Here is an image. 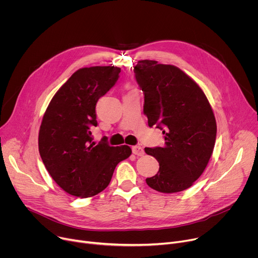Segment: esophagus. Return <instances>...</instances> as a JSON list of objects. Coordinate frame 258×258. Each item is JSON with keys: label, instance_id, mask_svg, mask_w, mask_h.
Listing matches in <instances>:
<instances>
[{"label": "esophagus", "instance_id": "esophagus-1", "mask_svg": "<svg viewBox=\"0 0 258 258\" xmlns=\"http://www.w3.org/2000/svg\"><path fill=\"white\" fill-rule=\"evenodd\" d=\"M132 153L136 156H143L145 154V151L140 146H134V147H132Z\"/></svg>", "mask_w": 258, "mask_h": 258}]
</instances>
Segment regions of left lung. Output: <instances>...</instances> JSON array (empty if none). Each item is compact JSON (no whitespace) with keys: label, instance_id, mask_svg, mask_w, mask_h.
Returning a JSON list of instances; mask_svg holds the SVG:
<instances>
[{"label":"left lung","instance_id":"1","mask_svg":"<svg viewBox=\"0 0 258 258\" xmlns=\"http://www.w3.org/2000/svg\"><path fill=\"white\" fill-rule=\"evenodd\" d=\"M133 71L145 95L148 124L162 130L164 137L163 147L145 148L159 162V170L146 182L162 193L188 189L214 150L217 125L212 107L203 90L175 66L143 60Z\"/></svg>","mask_w":258,"mask_h":258}]
</instances>
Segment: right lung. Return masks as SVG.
<instances>
[{"label":"right lung","mask_w":258,"mask_h":258,"mask_svg":"<svg viewBox=\"0 0 258 258\" xmlns=\"http://www.w3.org/2000/svg\"><path fill=\"white\" fill-rule=\"evenodd\" d=\"M121 69L95 66L74 72L43 115L38 146L53 181L67 193L94 196L110 183L114 168L131 155L128 146L110 147L107 137L93 142L96 104L116 83Z\"/></svg>","instance_id":"right-lung-1"}]
</instances>
